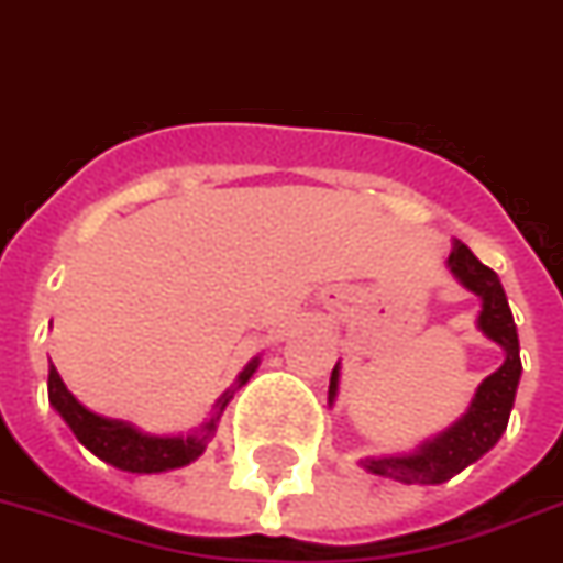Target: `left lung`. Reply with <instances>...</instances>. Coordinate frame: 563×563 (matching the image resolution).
<instances>
[{"mask_svg":"<svg viewBox=\"0 0 563 563\" xmlns=\"http://www.w3.org/2000/svg\"><path fill=\"white\" fill-rule=\"evenodd\" d=\"M448 266L484 302L477 327H481L484 335L501 344L505 365L477 386L475 400H472L466 416L460 418L448 433L421 445L418 454L365 460L362 463L367 472L395 477L400 484H442V481H451L457 472H463L468 463L484 457L505 433L507 418H510V409H514V397H517L519 374H522L517 323H514V314H510V306H507V297L496 273L481 264L472 255V249L463 246V243H454L451 255H448ZM335 391L338 367L332 371V383H329V400L335 397Z\"/></svg>","mask_w":563,"mask_h":563,"instance_id":"obj_1","label":"left lung"}]
</instances>
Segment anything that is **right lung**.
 <instances>
[{"label":"right lung","mask_w":563,"mask_h":563,"mask_svg":"<svg viewBox=\"0 0 563 563\" xmlns=\"http://www.w3.org/2000/svg\"><path fill=\"white\" fill-rule=\"evenodd\" d=\"M257 367V358L240 374V386L252 377V371ZM49 404L56 407V412L67 421V427L74 430V437L82 445L100 457L103 463L124 472H136V475H154V472H168V468H180L186 463H192L205 454L207 439L213 437L217 421L222 416V409L231 400V395H222L219 400V412L205 427L198 437H145L139 433L136 427H130L126 421H115V418H103L86 409L76 400L67 386L58 377L56 367H49Z\"/></svg>","instance_id":"1"}]
</instances>
